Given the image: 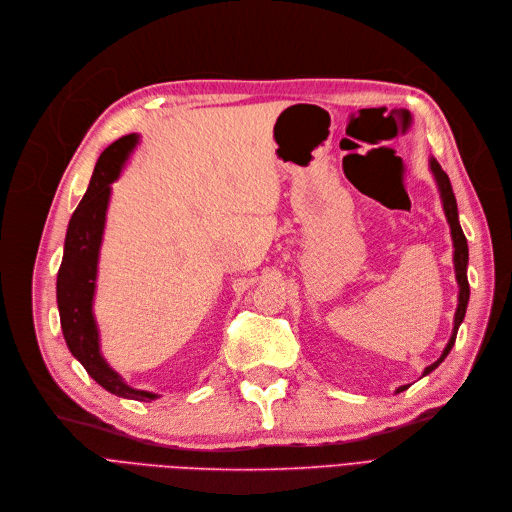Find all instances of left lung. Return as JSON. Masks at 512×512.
I'll return each mask as SVG.
<instances>
[{"label": "left lung", "mask_w": 512, "mask_h": 512, "mask_svg": "<svg viewBox=\"0 0 512 512\" xmlns=\"http://www.w3.org/2000/svg\"><path fill=\"white\" fill-rule=\"evenodd\" d=\"M431 173L437 181V187H440V196H442V202H444V212H446V218L450 223V231H452V241H454V271H456V281H458V308H456V314H454V329H452V335H450V342L448 346L444 348L442 356L437 358L433 364H429V367L423 371V377L429 375L437 364H440L452 350L454 342H456V333H458V327L462 323V319H465V312H467V304H469V279H467V262H469V248H467V237L465 233H462L460 229V223H458V208H456V198H454V191H452V185H450V179L448 175L442 170V166L437 164V160L431 158ZM404 389H408V385H402L396 389V394L404 392Z\"/></svg>", "instance_id": "1"}]
</instances>
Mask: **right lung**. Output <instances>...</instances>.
Listing matches in <instances>:
<instances>
[{
	"mask_svg": "<svg viewBox=\"0 0 512 512\" xmlns=\"http://www.w3.org/2000/svg\"><path fill=\"white\" fill-rule=\"evenodd\" d=\"M137 135H125L102 152L95 164L87 193L72 212L64 256L58 271V310L66 346L85 371L110 394L150 402L156 394L129 387L123 377L110 369L100 354V335L93 319V294L97 277V256H100L102 235L106 225V208L110 200V183L118 179L129 152L135 148Z\"/></svg>",
	"mask_w": 512,
	"mask_h": 512,
	"instance_id": "1",
	"label": "right lung"
}]
</instances>
